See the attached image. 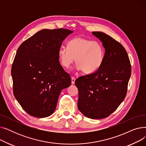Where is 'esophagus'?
Returning <instances> with one entry per match:
<instances>
[{
  "mask_svg": "<svg viewBox=\"0 0 146 146\" xmlns=\"http://www.w3.org/2000/svg\"><path fill=\"white\" fill-rule=\"evenodd\" d=\"M75 80H76L75 78L73 77V76H72V84H74Z\"/></svg>",
  "mask_w": 146,
  "mask_h": 146,
  "instance_id": "34e87169",
  "label": "esophagus"
}]
</instances>
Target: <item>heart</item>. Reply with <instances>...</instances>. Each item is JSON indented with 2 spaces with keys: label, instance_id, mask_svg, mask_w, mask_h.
Wrapping results in <instances>:
<instances>
[{
  "label": "heart",
  "instance_id": "b5f03b06",
  "mask_svg": "<svg viewBox=\"0 0 146 146\" xmlns=\"http://www.w3.org/2000/svg\"><path fill=\"white\" fill-rule=\"evenodd\" d=\"M58 55L63 67L68 68L76 58L78 68L86 74H91L101 66L105 50L98 41L76 36L68 41L67 47L62 46L59 48Z\"/></svg>",
  "mask_w": 146,
  "mask_h": 146
}]
</instances>
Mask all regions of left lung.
<instances>
[{
    "instance_id": "obj_1",
    "label": "left lung",
    "mask_w": 146,
    "mask_h": 146,
    "mask_svg": "<svg viewBox=\"0 0 146 146\" xmlns=\"http://www.w3.org/2000/svg\"><path fill=\"white\" fill-rule=\"evenodd\" d=\"M92 34L102 42L105 50L103 63L95 72L75 81L79 90V110L91 119L108 117L125 99L131 66L123 46L102 32Z\"/></svg>"
}]
</instances>
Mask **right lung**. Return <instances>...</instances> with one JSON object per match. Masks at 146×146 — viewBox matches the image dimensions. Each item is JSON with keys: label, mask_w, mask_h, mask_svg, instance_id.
Wrapping results in <instances>:
<instances>
[{"label": "right lung", "mask_w": 146, "mask_h": 146, "mask_svg": "<svg viewBox=\"0 0 146 146\" xmlns=\"http://www.w3.org/2000/svg\"><path fill=\"white\" fill-rule=\"evenodd\" d=\"M72 33L63 28L44 29L19 47L11 69L13 92L30 115H51L61 91L71 85L70 76L61 66L58 51Z\"/></svg>", "instance_id": "right-lung-1"}]
</instances>
